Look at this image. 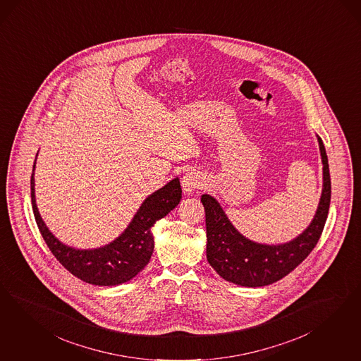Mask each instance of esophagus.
Wrapping results in <instances>:
<instances>
[{
    "label": "esophagus",
    "mask_w": 361,
    "mask_h": 361,
    "mask_svg": "<svg viewBox=\"0 0 361 361\" xmlns=\"http://www.w3.org/2000/svg\"><path fill=\"white\" fill-rule=\"evenodd\" d=\"M203 176L197 171H190L182 178V187L186 192H192L194 190L203 186Z\"/></svg>",
    "instance_id": "obj_1"
}]
</instances>
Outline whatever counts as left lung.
Instances as JSON below:
<instances>
[{"label": "left lung", "instance_id": "obj_1", "mask_svg": "<svg viewBox=\"0 0 361 361\" xmlns=\"http://www.w3.org/2000/svg\"><path fill=\"white\" fill-rule=\"evenodd\" d=\"M323 163V190L314 219L299 236L287 243H256L239 233L219 202L203 194L206 212L207 260L223 279L243 286L263 287L283 279L298 267L317 245L326 224L331 203V176L323 140L317 135Z\"/></svg>", "mask_w": 361, "mask_h": 361}]
</instances>
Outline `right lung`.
<instances>
[{
    "mask_svg": "<svg viewBox=\"0 0 361 361\" xmlns=\"http://www.w3.org/2000/svg\"><path fill=\"white\" fill-rule=\"evenodd\" d=\"M35 161L30 195L39 233L51 254L70 274L94 286H118L135 278L150 262L154 251L152 228L155 221L164 218L182 199L179 179L174 178L143 200L125 231L113 242L98 248L80 250L63 245L42 221L35 203Z\"/></svg>",
    "mask_w": 361,
    "mask_h": 361,
    "instance_id": "right-lung-1",
    "label": "right lung"
}]
</instances>
